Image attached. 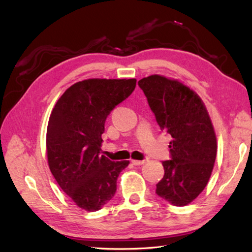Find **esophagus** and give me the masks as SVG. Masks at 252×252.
I'll return each instance as SVG.
<instances>
[{"label":"esophagus","mask_w":252,"mask_h":252,"mask_svg":"<svg viewBox=\"0 0 252 252\" xmlns=\"http://www.w3.org/2000/svg\"><path fill=\"white\" fill-rule=\"evenodd\" d=\"M145 161H146V160H131L132 164H134V165L144 164V163H145Z\"/></svg>","instance_id":"esophagus-1"}]
</instances>
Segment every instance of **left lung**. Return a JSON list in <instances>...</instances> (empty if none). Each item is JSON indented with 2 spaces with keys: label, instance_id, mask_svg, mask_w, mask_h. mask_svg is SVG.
<instances>
[{
  "label": "left lung",
  "instance_id": "obj_1",
  "mask_svg": "<svg viewBox=\"0 0 252 252\" xmlns=\"http://www.w3.org/2000/svg\"><path fill=\"white\" fill-rule=\"evenodd\" d=\"M138 85L160 129L172 137L170 159L156 194L173 206L189 205L205 189L217 157V137L208 111L194 91L158 74Z\"/></svg>",
  "mask_w": 252,
  "mask_h": 252
}]
</instances>
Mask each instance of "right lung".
<instances>
[{"instance_id":"add662e5","label":"right lung","mask_w":252,"mask_h":252,"mask_svg":"<svg viewBox=\"0 0 252 252\" xmlns=\"http://www.w3.org/2000/svg\"><path fill=\"white\" fill-rule=\"evenodd\" d=\"M135 85V79L84 80L61 96L50 116V170L61 189L87 211L99 210L115 196L118 176L129 164L100 156V146L107 117Z\"/></svg>"}]
</instances>
